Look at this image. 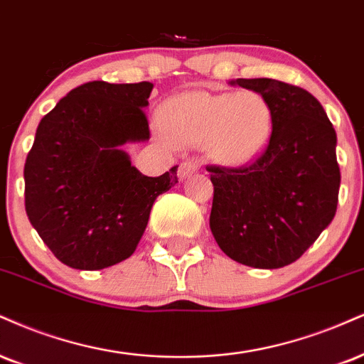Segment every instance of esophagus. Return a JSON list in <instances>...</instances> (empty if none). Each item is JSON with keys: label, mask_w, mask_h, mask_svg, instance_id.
Returning <instances> with one entry per match:
<instances>
[{"label": "esophagus", "mask_w": 364, "mask_h": 364, "mask_svg": "<svg viewBox=\"0 0 364 364\" xmlns=\"http://www.w3.org/2000/svg\"><path fill=\"white\" fill-rule=\"evenodd\" d=\"M196 169H198V163H196V161H185V163L179 164L178 178L179 179H186L188 176H190V174H193Z\"/></svg>", "instance_id": "34e87169"}]
</instances>
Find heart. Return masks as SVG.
Masks as SVG:
<instances>
[{
	"mask_svg": "<svg viewBox=\"0 0 364 364\" xmlns=\"http://www.w3.org/2000/svg\"><path fill=\"white\" fill-rule=\"evenodd\" d=\"M157 122L171 142L179 146L205 142L208 156L230 168L259 157L273 134V110L268 100L251 90L185 91L161 105Z\"/></svg>",
	"mask_w": 364,
	"mask_h": 364,
	"instance_id": "heart-1",
	"label": "heart"
}]
</instances>
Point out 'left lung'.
<instances>
[{
    "label": "left lung",
    "mask_w": 364,
    "mask_h": 364,
    "mask_svg": "<svg viewBox=\"0 0 364 364\" xmlns=\"http://www.w3.org/2000/svg\"><path fill=\"white\" fill-rule=\"evenodd\" d=\"M268 100L273 134L256 163L208 166L213 183L210 229L230 259L259 269L296 261L336 215L341 173L337 135L317 98L269 80H232Z\"/></svg>",
    "instance_id": "left-lung-1"
}]
</instances>
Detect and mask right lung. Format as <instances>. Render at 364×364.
<instances>
[{
	"mask_svg": "<svg viewBox=\"0 0 364 364\" xmlns=\"http://www.w3.org/2000/svg\"><path fill=\"white\" fill-rule=\"evenodd\" d=\"M152 82L93 81L69 91L37 127L25 163L30 224L65 266L95 271L137 247L159 195L178 183L132 166L125 144L149 140Z\"/></svg>",
	"mask_w": 364,
	"mask_h": 364,
	"instance_id": "add662e5",
	"label": "right lung"
}]
</instances>
